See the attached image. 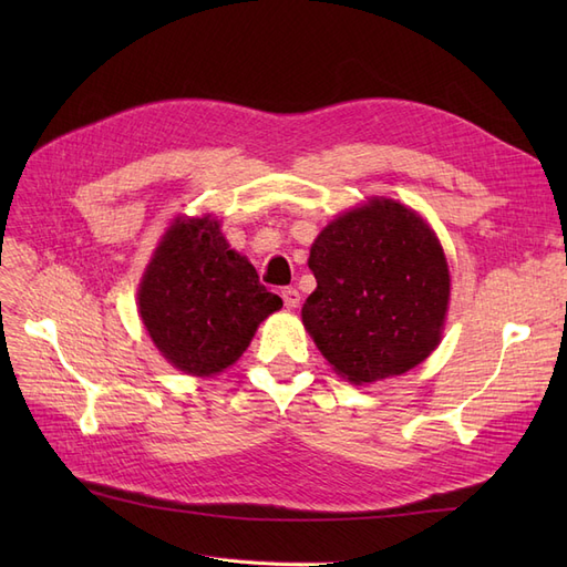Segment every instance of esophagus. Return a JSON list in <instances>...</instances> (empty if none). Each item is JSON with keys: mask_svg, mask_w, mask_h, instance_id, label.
Here are the masks:
<instances>
[{"mask_svg": "<svg viewBox=\"0 0 567 567\" xmlns=\"http://www.w3.org/2000/svg\"><path fill=\"white\" fill-rule=\"evenodd\" d=\"M281 298H284V305L288 307V310H296V307L300 305V293L296 288H284Z\"/></svg>", "mask_w": 567, "mask_h": 567, "instance_id": "34e87169", "label": "esophagus"}]
</instances>
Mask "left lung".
<instances>
[{
	"label": "left lung",
	"mask_w": 567,
	"mask_h": 567,
	"mask_svg": "<svg viewBox=\"0 0 567 567\" xmlns=\"http://www.w3.org/2000/svg\"><path fill=\"white\" fill-rule=\"evenodd\" d=\"M307 265L317 288L302 323L342 379L362 385L400 375L440 346L450 269L414 210L371 198L317 236Z\"/></svg>",
	"instance_id": "left-lung-1"
}]
</instances>
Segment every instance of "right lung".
I'll use <instances>...</instances> for the list:
<instances>
[{"instance_id": "right-lung-1", "label": "right lung", "mask_w": 567, "mask_h": 567, "mask_svg": "<svg viewBox=\"0 0 567 567\" xmlns=\"http://www.w3.org/2000/svg\"><path fill=\"white\" fill-rule=\"evenodd\" d=\"M281 305L210 217L175 219L140 286L148 336L169 364L194 375L231 367Z\"/></svg>"}]
</instances>
